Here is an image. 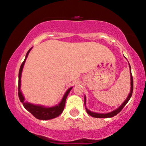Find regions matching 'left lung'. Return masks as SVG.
Masks as SVG:
<instances>
[{
  "instance_id": "1",
  "label": "left lung",
  "mask_w": 146,
  "mask_h": 146,
  "mask_svg": "<svg viewBox=\"0 0 146 146\" xmlns=\"http://www.w3.org/2000/svg\"><path fill=\"white\" fill-rule=\"evenodd\" d=\"M130 79H131V89H130V94H129L128 98H127L126 100H125V101H124V102H123V103L122 104L121 106H120L119 108H118L117 110H114V111L110 112V113H106V114L93 113V112L90 111L89 110H88L87 108H86L87 113H88V115H90L91 117H95V118H108V117H113L114 116H115V115H117V114L119 113V112H121V110L123 109V107L126 105V104L128 103L129 100H130V98H131L132 94V91H133V79H132V75L131 73V67H130ZM86 104V97H84V104Z\"/></svg>"
}]
</instances>
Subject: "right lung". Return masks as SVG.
<instances>
[{"label": "right lung", "instance_id": "right-lung-1", "mask_svg": "<svg viewBox=\"0 0 146 146\" xmlns=\"http://www.w3.org/2000/svg\"><path fill=\"white\" fill-rule=\"evenodd\" d=\"M31 48L28 51L27 53L26 57L24 61L22 63L21 68L19 70V74H18V97H19L20 101L23 103V106L26 108L29 113H31L36 118L40 120H48L51 119L56 118V117H58L59 115L63 112L64 108L65 102H66V98H67L68 93L71 91L73 87L68 88L67 91L66 92L64 95L62 100L58 105L55 106L53 107H51V108H46V107L42 106H38L34 105L32 104H30L29 102H25V98L23 97V94H22L21 91V74L22 71H23V66H24L25 60H26L27 58L28 54H29V51H31Z\"/></svg>", "mask_w": 146, "mask_h": 146}]
</instances>
